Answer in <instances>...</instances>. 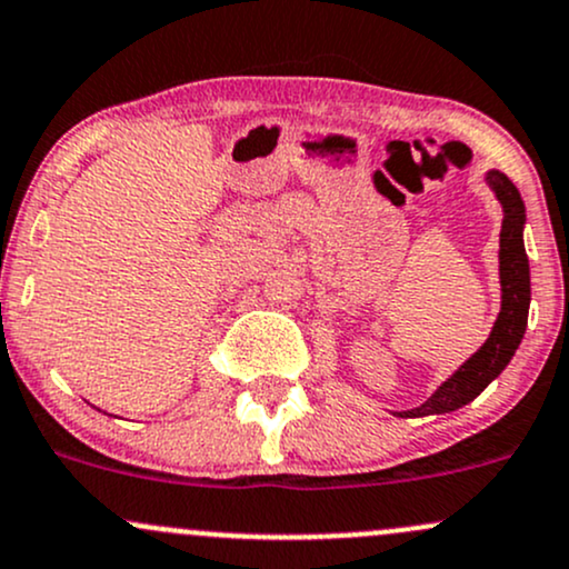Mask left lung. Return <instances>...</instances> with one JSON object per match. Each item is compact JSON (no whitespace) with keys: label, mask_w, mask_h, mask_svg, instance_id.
Masks as SVG:
<instances>
[{"label":"left lung","mask_w":569,"mask_h":569,"mask_svg":"<svg viewBox=\"0 0 569 569\" xmlns=\"http://www.w3.org/2000/svg\"><path fill=\"white\" fill-rule=\"evenodd\" d=\"M486 183L497 193L502 202L505 218H502V232H499V283H502V310H499L495 329H491L489 340L480 346L478 353H472L465 365L453 372L440 389L435 391L421 408L405 410V418L418 416H432V413H451L459 410L461 405L472 402L486 386L495 380L499 372L508 367L513 359L518 342H521L523 332H527V316H529V259L523 251V213L521 193L508 174L491 170L486 174Z\"/></svg>","instance_id":"left-lung-1"}]
</instances>
